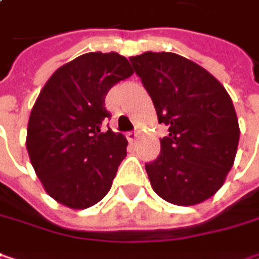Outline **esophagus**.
I'll return each mask as SVG.
<instances>
[{"label": "esophagus", "instance_id": "1", "mask_svg": "<svg viewBox=\"0 0 259 259\" xmlns=\"http://www.w3.org/2000/svg\"><path fill=\"white\" fill-rule=\"evenodd\" d=\"M126 138H127V141H129V142H135V141H136V138H138V133H136V132H127Z\"/></svg>", "mask_w": 259, "mask_h": 259}]
</instances>
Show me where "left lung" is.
I'll use <instances>...</instances> for the list:
<instances>
[{
  "label": "left lung",
  "instance_id": "obj_1",
  "mask_svg": "<svg viewBox=\"0 0 259 259\" xmlns=\"http://www.w3.org/2000/svg\"><path fill=\"white\" fill-rule=\"evenodd\" d=\"M130 63L169 132L159 157L145 163L153 190L176 205L208 199L237 153L240 129L230 94L205 69L172 52H144Z\"/></svg>",
  "mask_w": 259,
  "mask_h": 259
}]
</instances>
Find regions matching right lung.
<instances>
[{
	"label": "right lung",
	"instance_id": "add662e5",
	"mask_svg": "<svg viewBox=\"0 0 259 259\" xmlns=\"http://www.w3.org/2000/svg\"><path fill=\"white\" fill-rule=\"evenodd\" d=\"M117 54L88 52L60 67L40 91L26 130L31 165L45 190L70 208H88L111 189L126 157L127 139L111 129L105 97L132 76Z\"/></svg>",
	"mask_w": 259,
	"mask_h": 259
}]
</instances>
